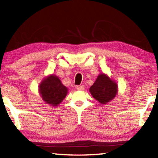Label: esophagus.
I'll use <instances>...</instances> for the list:
<instances>
[{
  "mask_svg": "<svg viewBox=\"0 0 158 158\" xmlns=\"http://www.w3.org/2000/svg\"><path fill=\"white\" fill-rule=\"evenodd\" d=\"M77 89L79 90H84V85H77Z\"/></svg>",
  "mask_w": 158,
  "mask_h": 158,
  "instance_id": "34e87169",
  "label": "esophagus"
}]
</instances>
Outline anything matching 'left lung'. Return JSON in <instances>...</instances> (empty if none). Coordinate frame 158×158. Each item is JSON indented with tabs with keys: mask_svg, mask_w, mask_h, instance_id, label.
<instances>
[{
	"mask_svg": "<svg viewBox=\"0 0 158 158\" xmlns=\"http://www.w3.org/2000/svg\"><path fill=\"white\" fill-rule=\"evenodd\" d=\"M89 91L96 100L102 105H105L116 96L118 85L105 74H100Z\"/></svg>",
	"mask_w": 158,
	"mask_h": 158,
	"instance_id": "left-lung-1",
	"label": "left lung"
}]
</instances>
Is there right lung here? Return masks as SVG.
<instances>
[{"instance_id":"1","label":"right lung","mask_w":158,"mask_h":158,"mask_svg":"<svg viewBox=\"0 0 158 158\" xmlns=\"http://www.w3.org/2000/svg\"><path fill=\"white\" fill-rule=\"evenodd\" d=\"M68 88L57 76L49 75L42 80L39 85V92L45 102L53 106H58L66 97Z\"/></svg>"}]
</instances>
